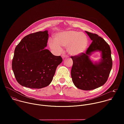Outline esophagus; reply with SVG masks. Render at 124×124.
<instances>
[{
  "label": "esophagus",
  "mask_w": 124,
  "mask_h": 124,
  "mask_svg": "<svg viewBox=\"0 0 124 124\" xmlns=\"http://www.w3.org/2000/svg\"><path fill=\"white\" fill-rule=\"evenodd\" d=\"M61 56H62V57L63 58H64L67 57V55H66V54H63L61 55Z\"/></svg>",
  "instance_id": "1"
}]
</instances>
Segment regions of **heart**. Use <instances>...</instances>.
Listing matches in <instances>:
<instances>
[{"mask_svg":"<svg viewBox=\"0 0 124 124\" xmlns=\"http://www.w3.org/2000/svg\"><path fill=\"white\" fill-rule=\"evenodd\" d=\"M50 47L57 51H60L61 46L67 47L70 54L77 55L83 52L88 45V40L86 35L82 32L69 31L57 34L55 40H48Z\"/></svg>","mask_w":124,"mask_h":124,"instance_id":"b5f03b06","label":"heart"}]
</instances>
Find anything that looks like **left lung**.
I'll return each instance as SVG.
<instances>
[{
    "mask_svg": "<svg viewBox=\"0 0 124 124\" xmlns=\"http://www.w3.org/2000/svg\"><path fill=\"white\" fill-rule=\"evenodd\" d=\"M92 41L85 53L72 56L73 64L71 77L75 85L83 90H91L107 82L112 67L111 49L109 45L99 35L85 31ZM102 52L100 62L93 64L89 57L95 51Z\"/></svg>",
    "mask_w": 124,
    "mask_h": 124,
    "instance_id": "obj_1",
    "label": "left lung"
}]
</instances>
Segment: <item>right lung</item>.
I'll return each instance as SVG.
<instances>
[{"label":"right lung","instance_id":"right-lung-1","mask_svg":"<svg viewBox=\"0 0 124 124\" xmlns=\"http://www.w3.org/2000/svg\"><path fill=\"white\" fill-rule=\"evenodd\" d=\"M48 31L28 34L15 49L12 67L15 78L25 87L40 89L51 82L57 66L62 62L60 56H55L45 48Z\"/></svg>","mask_w":124,"mask_h":124}]
</instances>
